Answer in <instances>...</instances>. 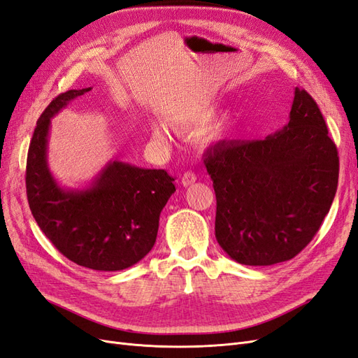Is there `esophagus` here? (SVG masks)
Masks as SVG:
<instances>
[{
    "label": "esophagus",
    "instance_id": "obj_1",
    "mask_svg": "<svg viewBox=\"0 0 358 358\" xmlns=\"http://www.w3.org/2000/svg\"><path fill=\"white\" fill-rule=\"evenodd\" d=\"M197 180V176H196V173H192V171H185L183 173V176H182V179H180V183L183 187H189V185H192L194 182Z\"/></svg>",
    "mask_w": 358,
    "mask_h": 358
}]
</instances>
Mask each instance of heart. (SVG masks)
Returning a JSON list of instances; mask_svg holds the SVG:
<instances>
[{
	"label": "heart",
	"instance_id": "obj_1",
	"mask_svg": "<svg viewBox=\"0 0 358 358\" xmlns=\"http://www.w3.org/2000/svg\"><path fill=\"white\" fill-rule=\"evenodd\" d=\"M216 112H218V107H216L213 103H200V104H194L189 107L188 110L180 113L176 117V125L183 127V128H203L206 125H209L213 117L216 116ZM230 129L229 122H220L218 125H215L213 131H212V138H221L224 137ZM152 134L157 140H164L166 138V131L162 129L159 125L154 127Z\"/></svg>",
	"mask_w": 358,
	"mask_h": 358
}]
</instances>
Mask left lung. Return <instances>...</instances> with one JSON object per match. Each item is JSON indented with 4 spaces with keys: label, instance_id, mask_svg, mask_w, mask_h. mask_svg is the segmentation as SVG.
Wrapping results in <instances>:
<instances>
[{
    "label": "left lung",
    "instance_id": "8db88e82",
    "mask_svg": "<svg viewBox=\"0 0 358 358\" xmlns=\"http://www.w3.org/2000/svg\"><path fill=\"white\" fill-rule=\"evenodd\" d=\"M204 164L216 196V241L245 266L294 258L338 189V149L318 104L299 88L282 129L263 140H222Z\"/></svg>",
    "mask_w": 358,
    "mask_h": 358
}]
</instances>
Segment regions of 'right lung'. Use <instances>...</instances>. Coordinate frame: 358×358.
<instances>
[{
  "mask_svg": "<svg viewBox=\"0 0 358 358\" xmlns=\"http://www.w3.org/2000/svg\"><path fill=\"white\" fill-rule=\"evenodd\" d=\"M92 88L59 94L37 121L27 158V196L48 239L73 263L101 272L134 266L152 249L162 208L176 191L166 170L109 161L90 185L62 188L48 166L50 119Z\"/></svg>",
  "mask_w": 358,
  "mask_h": 358,
  "instance_id": "1",
  "label": "right lung"
}]
</instances>
